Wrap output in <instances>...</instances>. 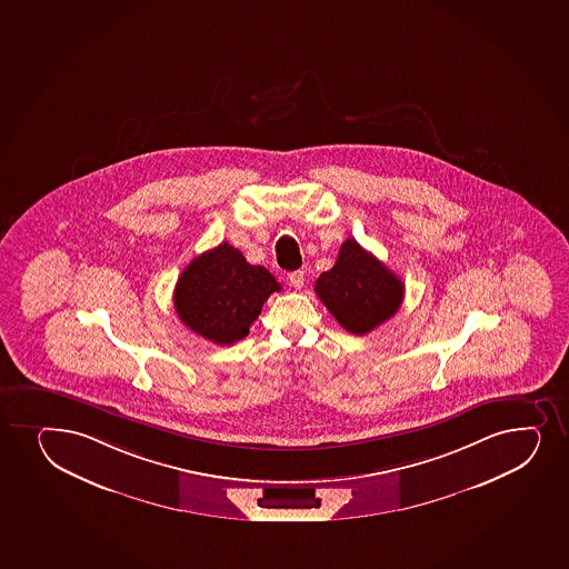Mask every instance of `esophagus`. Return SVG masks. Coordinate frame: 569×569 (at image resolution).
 I'll list each match as a JSON object with an SVG mask.
<instances>
[{"label": "esophagus", "mask_w": 569, "mask_h": 569, "mask_svg": "<svg viewBox=\"0 0 569 569\" xmlns=\"http://www.w3.org/2000/svg\"><path fill=\"white\" fill-rule=\"evenodd\" d=\"M289 283L293 286L295 289H300L305 286V270H295L289 274Z\"/></svg>", "instance_id": "obj_1"}]
</instances>
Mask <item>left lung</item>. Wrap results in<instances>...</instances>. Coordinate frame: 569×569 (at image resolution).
<instances>
[{
  "instance_id": "8db88e82",
  "label": "left lung",
  "mask_w": 569,
  "mask_h": 569,
  "mask_svg": "<svg viewBox=\"0 0 569 569\" xmlns=\"http://www.w3.org/2000/svg\"><path fill=\"white\" fill-rule=\"evenodd\" d=\"M316 295L351 335H367L396 316L405 283L377 257L348 238L331 270L321 272Z\"/></svg>"
}]
</instances>
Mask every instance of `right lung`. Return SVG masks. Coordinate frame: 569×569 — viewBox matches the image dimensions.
I'll return each mask as SVG.
<instances>
[{
  "label": "right lung",
  "instance_id": "obj_1",
  "mask_svg": "<svg viewBox=\"0 0 569 569\" xmlns=\"http://www.w3.org/2000/svg\"><path fill=\"white\" fill-rule=\"evenodd\" d=\"M281 286L261 264H249L230 243L194 257L179 276L173 305L179 320L213 345L242 340L264 300Z\"/></svg>",
  "mask_w": 569,
  "mask_h": 569
}]
</instances>
